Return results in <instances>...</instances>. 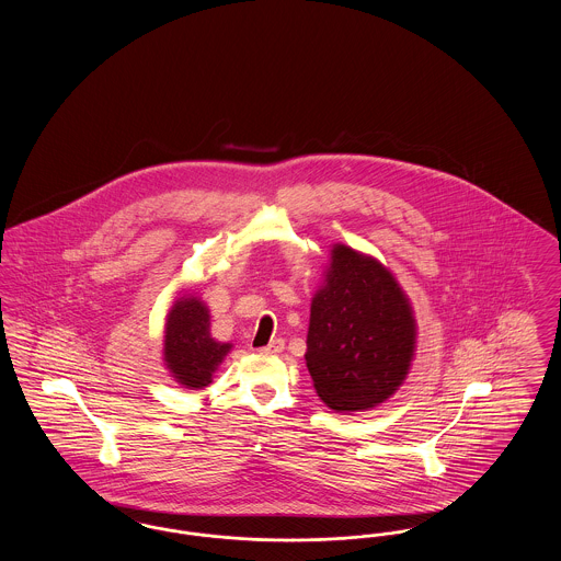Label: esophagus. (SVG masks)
Here are the masks:
<instances>
[{
    "label": "esophagus",
    "instance_id": "1",
    "mask_svg": "<svg viewBox=\"0 0 561 561\" xmlns=\"http://www.w3.org/2000/svg\"><path fill=\"white\" fill-rule=\"evenodd\" d=\"M261 353H265V355H273V353H282L284 351V341L282 339H275V341H271L267 347L259 348Z\"/></svg>",
    "mask_w": 561,
    "mask_h": 561
}]
</instances>
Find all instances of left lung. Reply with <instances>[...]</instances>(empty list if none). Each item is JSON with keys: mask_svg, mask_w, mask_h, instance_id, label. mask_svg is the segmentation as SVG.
<instances>
[{"mask_svg": "<svg viewBox=\"0 0 561 561\" xmlns=\"http://www.w3.org/2000/svg\"><path fill=\"white\" fill-rule=\"evenodd\" d=\"M416 320L396 275L374 256L334 243L311 300L307 368L320 400L362 412L389 400L410 373Z\"/></svg>", "mask_w": 561, "mask_h": 561, "instance_id": "1", "label": "left lung"}]
</instances>
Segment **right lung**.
I'll use <instances>...</instances> for the list:
<instances>
[{
	"instance_id": "obj_1",
	"label": "right lung",
	"mask_w": 561,
	"mask_h": 561,
	"mask_svg": "<svg viewBox=\"0 0 561 561\" xmlns=\"http://www.w3.org/2000/svg\"><path fill=\"white\" fill-rule=\"evenodd\" d=\"M231 343H220L210 334V309L193 294L174 300L163 328V364L170 376L185 389H204L213 382Z\"/></svg>"
}]
</instances>
